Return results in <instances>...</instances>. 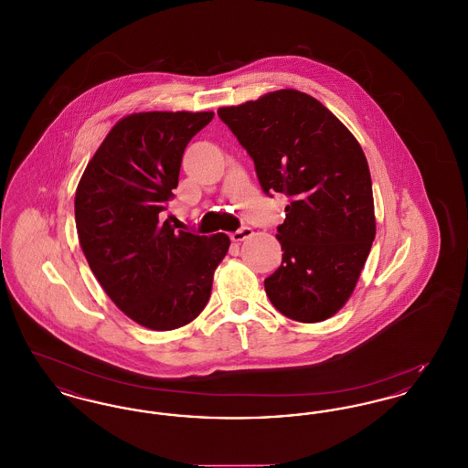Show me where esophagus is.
<instances>
[{"label":"esophagus","mask_w":468,"mask_h":468,"mask_svg":"<svg viewBox=\"0 0 468 468\" xmlns=\"http://www.w3.org/2000/svg\"><path fill=\"white\" fill-rule=\"evenodd\" d=\"M252 235V229L249 228V226H242L240 229H237V231H233L231 235H229V239L233 240V242H242L245 239H249Z\"/></svg>","instance_id":"obj_1"}]
</instances>
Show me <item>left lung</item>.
Segmentation results:
<instances>
[{
  "label": "left lung",
  "mask_w": 468,
  "mask_h": 468,
  "mask_svg": "<svg viewBox=\"0 0 468 468\" xmlns=\"http://www.w3.org/2000/svg\"><path fill=\"white\" fill-rule=\"evenodd\" d=\"M254 161L268 197H288L277 226L282 263L271 305L300 323L332 317L351 296L376 239L372 178L356 138L315 98L275 90L218 111Z\"/></svg>",
  "instance_id": "obj_1"
}]
</instances>
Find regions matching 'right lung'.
I'll return each mask as SVG.
<instances>
[{
    "label": "right lung",
    "instance_id": "1",
    "mask_svg": "<svg viewBox=\"0 0 468 468\" xmlns=\"http://www.w3.org/2000/svg\"><path fill=\"white\" fill-rule=\"evenodd\" d=\"M212 112H142L121 119L84 172L75 223L90 270L138 324L168 332L191 323L212 291L229 239L161 221L184 149Z\"/></svg>",
    "mask_w": 468,
    "mask_h": 468
}]
</instances>
